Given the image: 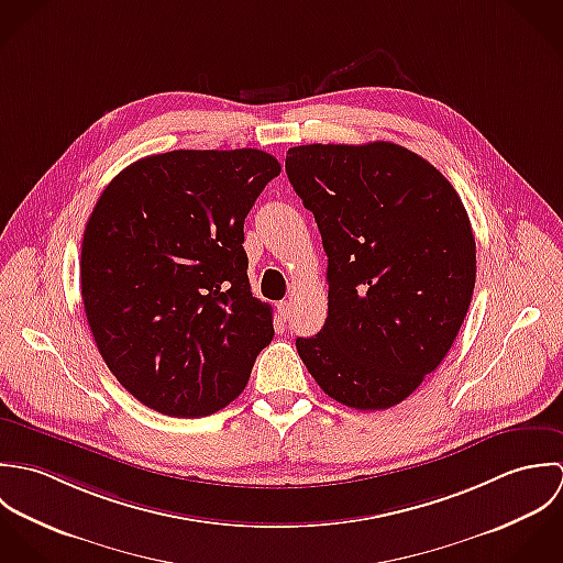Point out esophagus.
I'll return each instance as SVG.
<instances>
[{
	"label": "esophagus",
	"instance_id": "34e87169",
	"mask_svg": "<svg viewBox=\"0 0 563 563\" xmlns=\"http://www.w3.org/2000/svg\"><path fill=\"white\" fill-rule=\"evenodd\" d=\"M289 309H291V305L287 302V300H283V302H278L276 305V311H278V318L280 320H285L287 322V318H289Z\"/></svg>",
	"mask_w": 563,
	"mask_h": 563
}]
</instances>
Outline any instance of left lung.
<instances>
[{"mask_svg":"<svg viewBox=\"0 0 563 563\" xmlns=\"http://www.w3.org/2000/svg\"><path fill=\"white\" fill-rule=\"evenodd\" d=\"M285 169L329 256V318L296 347L316 383L358 411L411 396L470 309L476 243L449 180L416 152L311 143Z\"/></svg>","mask_w":563,"mask_h":563,"instance_id":"8db88e82","label":"left lung"}]
</instances>
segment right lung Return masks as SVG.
<instances>
[{"label": "right lung", "instance_id": "add662e5", "mask_svg": "<svg viewBox=\"0 0 563 563\" xmlns=\"http://www.w3.org/2000/svg\"><path fill=\"white\" fill-rule=\"evenodd\" d=\"M280 163L254 147L174 150L119 172L85 228L87 322L145 407L202 418L247 385L274 338L250 291L243 222Z\"/></svg>", "mask_w": 563, "mask_h": 563}]
</instances>
